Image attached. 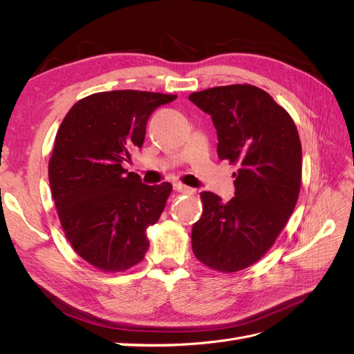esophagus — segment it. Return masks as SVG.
Here are the masks:
<instances>
[{"label": "esophagus", "instance_id": "obj_1", "mask_svg": "<svg viewBox=\"0 0 354 354\" xmlns=\"http://www.w3.org/2000/svg\"><path fill=\"white\" fill-rule=\"evenodd\" d=\"M174 189L177 192H181V194H195V189L181 185V183H178V181H177V183H174Z\"/></svg>", "mask_w": 354, "mask_h": 354}]
</instances>
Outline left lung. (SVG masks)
<instances>
[{
  "label": "left lung",
  "mask_w": 354,
  "mask_h": 354,
  "mask_svg": "<svg viewBox=\"0 0 354 354\" xmlns=\"http://www.w3.org/2000/svg\"><path fill=\"white\" fill-rule=\"evenodd\" d=\"M189 100L211 115L218 158L239 165L229 202L201 194L192 248L214 270H243L269 251L295 208L303 159L297 127L269 93L248 84L192 93Z\"/></svg>",
  "instance_id": "obj_1"
}]
</instances>
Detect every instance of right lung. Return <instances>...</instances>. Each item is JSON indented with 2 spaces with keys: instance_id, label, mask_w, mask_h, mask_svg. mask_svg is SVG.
I'll return each mask as SVG.
<instances>
[{
  "instance_id": "1",
  "label": "right lung",
  "mask_w": 354,
  "mask_h": 354,
  "mask_svg": "<svg viewBox=\"0 0 354 354\" xmlns=\"http://www.w3.org/2000/svg\"><path fill=\"white\" fill-rule=\"evenodd\" d=\"M174 94L104 91L75 103L60 124L48 180L62 227L81 259L124 272L149 250L146 230L162 214L169 183L147 186L122 167L142 147L149 116Z\"/></svg>"
}]
</instances>
